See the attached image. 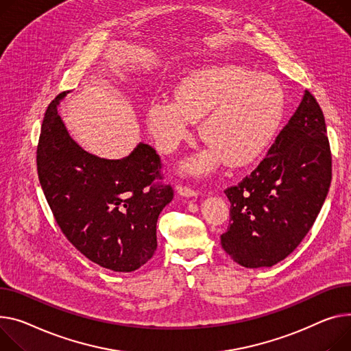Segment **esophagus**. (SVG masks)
Instances as JSON below:
<instances>
[{
  "label": "esophagus",
  "mask_w": 351,
  "mask_h": 351,
  "mask_svg": "<svg viewBox=\"0 0 351 351\" xmlns=\"http://www.w3.org/2000/svg\"><path fill=\"white\" fill-rule=\"evenodd\" d=\"M176 191L180 196H184V197L197 196V191H195L193 188H191V186H186V184H178Z\"/></svg>",
  "instance_id": "34e87169"
}]
</instances>
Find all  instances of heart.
Segmentation results:
<instances>
[{
	"instance_id": "obj_1",
	"label": "heart",
	"mask_w": 351,
	"mask_h": 351,
	"mask_svg": "<svg viewBox=\"0 0 351 351\" xmlns=\"http://www.w3.org/2000/svg\"><path fill=\"white\" fill-rule=\"evenodd\" d=\"M282 114L284 95L274 77L224 66L184 77L176 101H152L148 124L158 147L171 152L188 135L192 121L202 120L200 136L212 149L188 165L202 172L215 168L223 158L236 168L254 160L271 141Z\"/></svg>"
}]
</instances>
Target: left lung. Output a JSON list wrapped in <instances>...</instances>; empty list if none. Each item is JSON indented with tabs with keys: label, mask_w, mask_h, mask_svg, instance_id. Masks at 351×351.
<instances>
[{
	"label": "left lung",
	"mask_w": 351,
	"mask_h": 351,
	"mask_svg": "<svg viewBox=\"0 0 351 351\" xmlns=\"http://www.w3.org/2000/svg\"><path fill=\"white\" fill-rule=\"evenodd\" d=\"M330 183L323 111L306 90L260 165L224 191L231 223L220 236L221 247L245 268L282 261L312 228Z\"/></svg>",
	"instance_id": "8db88e82"
}]
</instances>
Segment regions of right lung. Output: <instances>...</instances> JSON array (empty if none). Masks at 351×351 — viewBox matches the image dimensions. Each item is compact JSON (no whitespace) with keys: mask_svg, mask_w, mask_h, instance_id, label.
Instances as JSON below:
<instances>
[{"mask_svg":"<svg viewBox=\"0 0 351 351\" xmlns=\"http://www.w3.org/2000/svg\"><path fill=\"white\" fill-rule=\"evenodd\" d=\"M60 93L48 106L36 148L38 178L63 236L103 268L131 272L156 250L158 216L173 199L156 151L139 144L123 159H103L70 138L58 114Z\"/></svg>","mask_w":351,"mask_h":351,"instance_id":"1","label":"right lung"}]
</instances>
